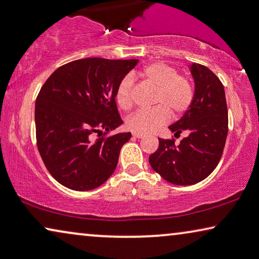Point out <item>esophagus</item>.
<instances>
[{"label": "esophagus", "instance_id": "obj_1", "mask_svg": "<svg viewBox=\"0 0 259 259\" xmlns=\"http://www.w3.org/2000/svg\"><path fill=\"white\" fill-rule=\"evenodd\" d=\"M133 135H134V137H136V138H143V137H145L144 134H140V133H134Z\"/></svg>", "mask_w": 259, "mask_h": 259}]
</instances>
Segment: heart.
Masks as SVG:
<instances>
[{"instance_id":"b5f03b06","label":"heart","mask_w":259,"mask_h":259,"mask_svg":"<svg viewBox=\"0 0 259 259\" xmlns=\"http://www.w3.org/2000/svg\"><path fill=\"white\" fill-rule=\"evenodd\" d=\"M140 76L156 88L152 99V109L140 110L126 121L128 128L134 133L150 134L159 126L166 124L169 113L173 116H180L188 109L193 101L194 91L191 80L183 74H178L176 67L163 61L149 64L140 72ZM134 81L129 76L122 79L116 90V102L123 110H130L133 107Z\"/></svg>"}]
</instances>
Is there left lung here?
Masks as SVG:
<instances>
[{
	"instance_id": "8db88e82",
	"label": "left lung",
	"mask_w": 259,
	"mask_h": 259,
	"mask_svg": "<svg viewBox=\"0 0 259 259\" xmlns=\"http://www.w3.org/2000/svg\"><path fill=\"white\" fill-rule=\"evenodd\" d=\"M195 92L191 106L168 128L175 136L186 131L178 145L175 138H159L158 150L149 157L153 171L175 185L187 186L206 179L221 159L228 135L225 88L209 68L193 63Z\"/></svg>"
}]
</instances>
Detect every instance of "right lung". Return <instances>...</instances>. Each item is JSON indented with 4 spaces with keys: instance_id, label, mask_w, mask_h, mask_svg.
Here are the masks:
<instances>
[{
    "instance_id": "obj_1",
    "label": "right lung",
    "mask_w": 259,
    "mask_h": 259,
    "mask_svg": "<svg viewBox=\"0 0 259 259\" xmlns=\"http://www.w3.org/2000/svg\"><path fill=\"white\" fill-rule=\"evenodd\" d=\"M137 59L84 58L57 68L34 107L37 148L53 178L74 191L99 187L116 168L130 133L107 136L123 123L115 95ZM103 135L98 140L94 135Z\"/></svg>"
}]
</instances>
